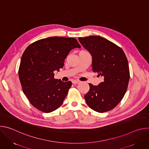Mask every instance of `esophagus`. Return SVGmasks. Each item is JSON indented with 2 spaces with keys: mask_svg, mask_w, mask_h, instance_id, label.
Masks as SVG:
<instances>
[{
  "mask_svg": "<svg viewBox=\"0 0 149 149\" xmlns=\"http://www.w3.org/2000/svg\"><path fill=\"white\" fill-rule=\"evenodd\" d=\"M72 82L74 84H79L80 82H79V81H77V80H73V81H72Z\"/></svg>",
  "mask_w": 149,
  "mask_h": 149,
  "instance_id": "obj_1",
  "label": "esophagus"
}]
</instances>
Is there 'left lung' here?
<instances>
[{
  "label": "left lung",
  "instance_id": "1",
  "mask_svg": "<svg viewBox=\"0 0 149 149\" xmlns=\"http://www.w3.org/2000/svg\"><path fill=\"white\" fill-rule=\"evenodd\" d=\"M93 57V71L104 78L98 86L89 84L84 95L89 107L98 113L113 109L124 97L130 79L129 63L123 49L99 36L78 38Z\"/></svg>",
  "mask_w": 149,
  "mask_h": 149
}]
</instances>
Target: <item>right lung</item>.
<instances>
[{
    "label": "right lung",
    "instance_id": "right-lung-1",
    "mask_svg": "<svg viewBox=\"0 0 149 149\" xmlns=\"http://www.w3.org/2000/svg\"><path fill=\"white\" fill-rule=\"evenodd\" d=\"M80 48L73 38L49 37L35 41L25 50L19 68V77L24 93L36 109L51 113L62 104L71 81L54 78L70 51Z\"/></svg>",
    "mask_w": 149,
    "mask_h": 149
}]
</instances>
